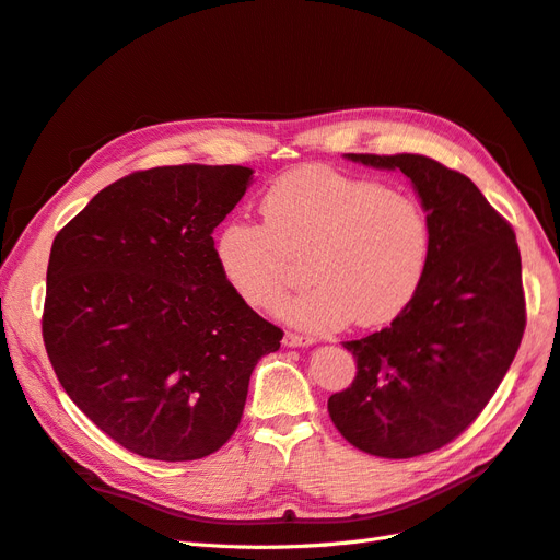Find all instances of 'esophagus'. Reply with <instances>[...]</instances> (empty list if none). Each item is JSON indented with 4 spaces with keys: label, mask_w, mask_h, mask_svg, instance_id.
<instances>
[{
    "label": "esophagus",
    "mask_w": 560,
    "mask_h": 560,
    "mask_svg": "<svg viewBox=\"0 0 560 560\" xmlns=\"http://www.w3.org/2000/svg\"><path fill=\"white\" fill-rule=\"evenodd\" d=\"M282 343H284L287 348H308V346L313 343V338H308V336H299V334L287 331V334H284V338H282Z\"/></svg>",
    "instance_id": "esophagus-1"
}]
</instances>
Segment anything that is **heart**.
<instances>
[{
  "label": "heart",
  "instance_id": "1",
  "mask_svg": "<svg viewBox=\"0 0 560 560\" xmlns=\"http://www.w3.org/2000/svg\"><path fill=\"white\" fill-rule=\"evenodd\" d=\"M261 224L229 219L214 235V261L231 292L270 311L306 259V292L280 303L290 325L327 334L381 327L418 294L430 264L432 229L420 200L381 182L327 165H303L278 177L259 202Z\"/></svg>",
  "mask_w": 560,
  "mask_h": 560
}]
</instances>
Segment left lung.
Here are the masks:
<instances>
[{"instance_id": "left-lung-1", "label": "left lung", "mask_w": 560, "mask_h": 560, "mask_svg": "<svg viewBox=\"0 0 560 560\" xmlns=\"http://www.w3.org/2000/svg\"><path fill=\"white\" fill-rule=\"evenodd\" d=\"M401 171L428 212L425 278L393 325L343 348L358 376L329 397L336 430L364 453L416 457L465 432L495 395L525 329L514 229L469 177L420 154H346Z\"/></svg>"}]
</instances>
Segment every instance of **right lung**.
I'll return each mask as SVG.
<instances>
[{
	"label": "right lung",
	"instance_id": "right-lung-1",
	"mask_svg": "<svg viewBox=\"0 0 560 560\" xmlns=\"http://www.w3.org/2000/svg\"><path fill=\"white\" fill-rule=\"evenodd\" d=\"M252 184L243 165H165L109 184L54 241L42 334L65 393L149 460L222 448L282 331L231 292L212 231Z\"/></svg>",
	"mask_w": 560,
	"mask_h": 560
}]
</instances>
